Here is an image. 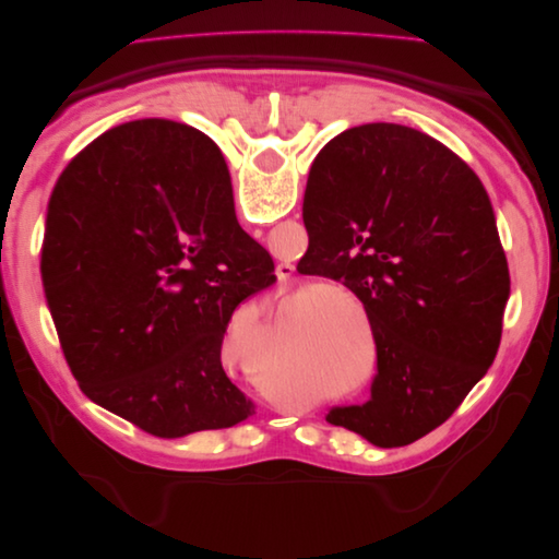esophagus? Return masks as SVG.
<instances>
[{
    "label": "esophagus",
    "instance_id": "34e87169",
    "mask_svg": "<svg viewBox=\"0 0 559 559\" xmlns=\"http://www.w3.org/2000/svg\"><path fill=\"white\" fill-rule=\"evenodd\" d=\"M292 275H294V265H292V263H280V265H277V277H280L282 282L292 280Z\"/></svg>",
    "mask_w": 559,
    "mask_h": 559
}]
</instances>
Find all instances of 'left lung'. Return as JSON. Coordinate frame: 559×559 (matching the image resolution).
I'll return each mask as SVG.
<instances>
[{"label":"left lung","instance_id":"8db88e82","mask_svg":"<svg viewBox=\"0 0 559 559\" xmlns=\"http://www.w3.org/2000/svg\"><path fill=\"white\" fill-rule=\"evenodd\" d=\"M302 222L298 273L345 277L378 345L370 401L326 421L378 448L441 427L492 366L511 296L478 175L427 132L357 126L314 158Z\"/></svg>","mask_w":559,"mask_h":559}]
</instances>
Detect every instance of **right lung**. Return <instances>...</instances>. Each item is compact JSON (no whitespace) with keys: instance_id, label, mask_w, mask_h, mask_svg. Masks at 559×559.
<instances>
[{"instance_id":"add662e5","label":"right lung","mask_w":559,"mask_h":559,"mask_svg":"<svg viewBox=\"0 0 559 559\" xmlns=\"http://www.w3.org/2000/svg\"><path fill=\"white\" fill-rule=\"evenodd\" d=\"M41 282L93 403L160 438L253 413L222 345L233 310L277 282L275 263L235 218L207 134L144 118L93 140L50 193Z\"/></svg>"}]
</instances>
